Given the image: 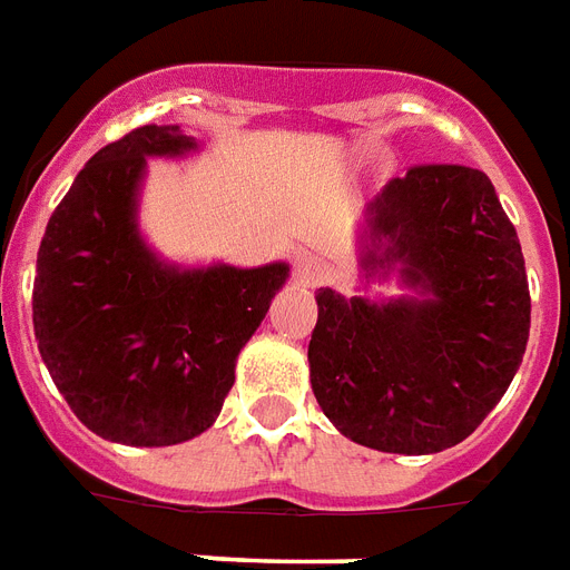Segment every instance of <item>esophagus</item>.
<instances>
[{
  "label": "esophagus",
  "instance_id": "1",
  "mask_svg": "<svg viewBox=\"0 0 570 570\" xmlns=\"http://www.w3.org/2000/svg\"><path fill=\"white\" fill-rule=\"evenodd\" d=\"M333 277V265L321 256H302L296 262V281L302 286H323Z\"/></svg>",
  "mask_w": 570,
  "mask_h": 570
}]
</instances>
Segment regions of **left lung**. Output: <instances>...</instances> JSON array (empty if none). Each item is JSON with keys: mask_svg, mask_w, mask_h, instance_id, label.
<instances>
[{"mask_svg": "<svg viewBox=\"0 0 570 570\" xmlns=\"http://www.w3.org/2000/svg\"><path fill=\"white\" fill-rule=\"evenodd\" d=\"M382 256L430 298L372 305L317 293L311 387L323 415L379 452L466 440L507 394L531 330L522 247L491 179L466 164H412L372 207Z\"/></svg>", "mask_w": 570, "mask_h": 570, "instance_id": "obj_1", "label": "left lung"}]
</instances>
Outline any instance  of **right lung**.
<instances>
[{
  "label": "right lung",
  "mask_w": 570,
  "mask_h": 570,
  "mask_svg": "<svg viewBox=\"0 0 570 570\" xmlns=\"http://www.w3.org/2000/svg\"><path fill=\"white\" fill-rule=\"evenodd\" d=\"M191 146L176 125L104 146L51 213L36 259L45 366L85 428L125 445H176L210 428L289 272L281 262L176 272L146 249L134 225L146 155Z\"/></svg>",
  "instance_id": "right-lung-1"
}]
</instances>
